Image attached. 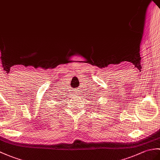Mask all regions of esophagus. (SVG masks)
<instances>
[{
	"label": "esophagus",
	"instance_id": "1",
	"mask_svg": "<svg viewBox=\"0 0 160 160\" xmlns=\"http://www.w3.org/2000/svg\"><path fill=\"white\" fill-rule=\"evenodd\" d=\"M76 94H77L78 95L79 94H80V91H78V89H77V90H76Z\"/></svg>",
	"mask_w": 160,
	"mask_h": 160
}]
</instances>
